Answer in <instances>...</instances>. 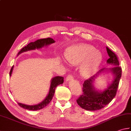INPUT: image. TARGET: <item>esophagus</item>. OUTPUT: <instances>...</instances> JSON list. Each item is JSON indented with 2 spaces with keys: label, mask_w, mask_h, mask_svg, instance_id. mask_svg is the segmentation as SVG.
Listing matches in <instances>:
<instances>
[{
  "label": "esophagus",
  "mask_w": 131,
  "mask_h": 131,
  "mask_svg": "<svg viewBox=\"0 0 131 131\" xmlns=\"http://www.w3.org/2000/svg\"><path fill=\"white\" fill-rule=\"evenodd\" d=\"M73 77L71 74H69L68 76H67L66 77V81H69L71 80H73Z\"/></svg>",
  "instance_id": "obj_1"
}]
</instances>
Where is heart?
Masks as SVG:
<instances>
[{
  "mask_svg": "<svg viewBox=\"0 0 131 131\" xmlns=\"http://www.w3.org/2000/svg\"><path fill=\"white\" fill-rule=\"evenodd\" d=\"M66 59L71 64L82 63L80 71L84 77L92 76L102 61V55L92 46L79 45L69 48L65 53Z\"/></svg>",
  "mask_w": 131,
  "mask_h": 131,
  "instance_id": "obj_1",
  "label": "heart"
}]
</instances>
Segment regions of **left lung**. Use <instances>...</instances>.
Wrapping results in <instances>:
<instances>
[{
	"instance_id": "obj_1",
	"label": "left lung",
	"mask_w": 131,
	"mask_h": 131,
	"mask_svg": "<svg viewBox=\"0 0 131 131\" xmlns=\"http://www.w3.org/2000/svg\"><path fill=\"white\" fill-rule=\"evenodd\" d=\"M109 59L107 63L114 66L110 69L115 78L112 83L107 89L103 92H98L95 91L92 83L94 79L99 72L104 70L103 68L96 75H93L88 79H86L83 84V93L76 100L78 105L85 110L96 111L104 108L111 102L116 94L119 81L122 76V67L119 66V61L115 53L106 47Z\"/></svg>"
}]
</instances>
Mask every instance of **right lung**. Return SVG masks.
<instances>
[{"mask_svg":"<svg viewBox=\"0 0 131 131\" xmlns=\"http://www.w3.org/2000/svg\"><path fill=\"white\" fill-rule=\"evenodd\" d=\"M53 43H55V40H54L53 39L50 38L38 39V40L35 41L34 42L29 43V44H28V45H27L26 46L24 47H23L19 52L18 55L21 52H26L32 50H35L36 48H40L41 47H43L44 46H48L49 44H51ZM12 69H13V67H12L10 72H9V76L11 75ZM63 81L64 78L62 77V76H56V77L53 78L51 81V87L48 96H47L45 99H44L42 102L40 103V104L35 105H27L26 104H21V103H18V105L20 107L28 110L36 111L42 109V108L45 107L46 105H47L49 103H50L51 100L52 99V97L54 95V93H55V88L58 85L61 84L63 83Z\"/></svg>","mask_w":131,"mask_h":131,"instance_id":"add662e5","label":"right lung"}]
</instances>
